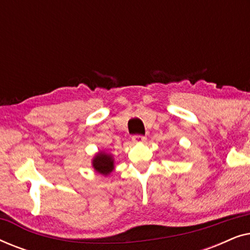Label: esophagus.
I'll list each match as a JSON object with an SVG mask.
<instances>
[{
    "instance_id": "obj_1",
    "label": "esophagus",
    "mask_w": 250,
    "mask_h": 250,
    "mask_svg": "<svg viewBox=\"0 0 250 250\" xmlns=\"http://www.w3.org/2000/svg\"><path fill=\"white\" fill-rule=\"evenodd\" d=\"M146 136H143V135H134L132 138V141L134 142V143L146 142Z\"/></svg>"
}]
</instances>
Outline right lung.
Returning a JSON list of instances; mask_svg holds the SVG:
<instances>
[{"label":"right lung","instance_id":"obj_1","mask_svg":"<svg viewBox=\"0 0 250 250\" xmlns=\"http://www.w3.org/2000/svg\"><path fill=\"white\" fill-rule=\"evenodd\" d=\"M92 167H93L95 173L108 176L115 169L114 156L105 151L97 152L92 158Z\"/></svg>","mask_w":250,"mask_h":250}]
</instances>
